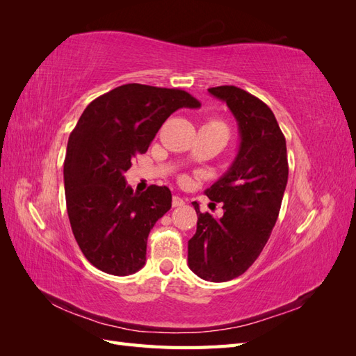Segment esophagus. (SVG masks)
Returning <instances> with one entry per match:
<instances>
[{
    "instance_id": "obj_1",
    "label": "esophagus",
    "mask_w": 356,
    "mask_h": 356,
    "mask_svg": "<svg viewBox=\"0 0 356 356\" xmlns=\"http://www.w3.org/2000/svg\"><path fill=\"white\" fill-rule=\"evenodd\" d=\"M184 203H186L184 199H181L179 196H174V197H172V207H174V208L182 207V204H184Z\"/></svg>"
}]
</instances>
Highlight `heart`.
Instances as JSON below:
<instances>
[{
  "mask_svg": "<svg viewBox=\"0 0 356 356\" xmlns=\"http://www.w3.org/2000/svg\"><path fill=\"white\" fill-rule=\"evenodd\" d=\"M204 126H220V127H224V129H225L224 123L220 122V120H215V118H213V120H209V122L204 123Z\"/></svg>",
  "mask_w": 356,
  "mask_h": 356,
  "instance_id": "heart-1",
  "label": "heart"
}]
</instances>
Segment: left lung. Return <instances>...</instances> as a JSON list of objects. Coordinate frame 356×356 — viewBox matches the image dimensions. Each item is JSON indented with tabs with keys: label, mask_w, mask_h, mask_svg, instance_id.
<instances>
[{
	"label": "left lung",
	"mask_w": 356,
	"mask_h": 356,
	"mask_svg": "<svg viewBox=\"0 0 356 356\" xmlns=\"http://www.w3.org/2000/svg\"><path fill=\"white\" fill-rule=\"evenodd\" d=\"M227 104L239 126L241 145L229 170L204 191L222 203L221 218L197 213L188 241V267L209 282L241 276L261 254L275 227L288 181L285 136L268 106L236 86L208 89Z\"/></svg>",
	"instance_id": "8db88e82"
}]
</instances>
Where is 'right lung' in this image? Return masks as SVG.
<instances>
[{
	"label": "right lung",
	"instance_id": "1",
	"mask_svg": "<svg viewBox=\"0 0 356 356\" xmlns=\"http://www.w3.org/2000/svg\"><path fill=\"white\" fill-rule=\"evenodd\" d=\"M184 106L200 102L186 90L123 84L92 101L70 135L63 181L71 229L84 257L105 273L127 276L145 264L148 234L172 195L159 186L134 193L124 172Z\"/></svg>",
	"mask_w": 356,
	"mask_h": 356
}]
</instances>
